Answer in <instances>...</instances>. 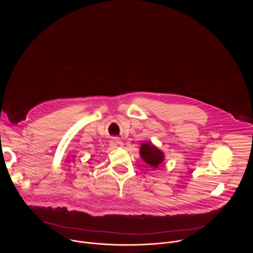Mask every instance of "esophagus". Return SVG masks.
<instances>
[{
	"mask_svg": "<svg viewBox=\"0 0 253 253\" xmlns=\"http://www.w3.org/2000/svg\"><path fill=\"white\" fill-rule=\"evenodd\" d=\"M110 146L112 148H120V147H124V143L119 138H114L111 140Z\"/></svg>",
	"mask_w": 253,
	"mask_h": 253,
	"instance_id": "esophagus-1",
	"label": "esophagus"
}]
</instances>
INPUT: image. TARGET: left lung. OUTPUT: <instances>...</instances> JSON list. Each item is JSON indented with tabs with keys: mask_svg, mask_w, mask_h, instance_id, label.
<instances>
[{
	"mask_svg": "<svg viewBox=\"0 0 253 253\" xmlns=\"http://www.w3.org/2000/svg\"><path fill=\"white\" fill-rule=\"evenodd\" d=\"M140 157L147 165L153 169H158L159 166L165 161V154L158 147L151 142L146 141L140 146Z\"/></svg>",
	"mask_w": 253,
	"mask_h": 253,
	"instance_id": "1",
	"label": "left lung"
}]
</instances>
